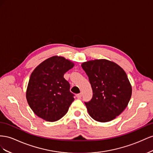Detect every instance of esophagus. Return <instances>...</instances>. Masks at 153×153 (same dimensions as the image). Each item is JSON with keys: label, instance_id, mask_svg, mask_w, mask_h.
Here are the masks:
<instances>
[{"label": "esophagus", "instance_id": "obj_1", "mask_svg": "<svg viewBox=\"0 0 153 153\" xmlns=\"http://www.w3.org/2000/svg\"><path fill=\"white\" fill-rule=\"evenodd\" d=\"M76 97H77V99H81V97H82V94H81V93H80V94H77L76 95Z\"/></svg>", "mask_w": 153, "mask_h": 153}]
</instances>
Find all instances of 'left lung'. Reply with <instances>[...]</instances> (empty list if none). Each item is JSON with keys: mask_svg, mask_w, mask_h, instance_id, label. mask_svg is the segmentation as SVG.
Here are the masks:
<instances>
[{"mask_svg": "<svg viewBox=\"0 0 153 153\" xmlns=\"http://www.w3.org/2000/svg\"><path fill=\"white\" fill-rule=\"evenodd\" d=\"M81 67L93 91L91 101L85 102L90 116L101 123L115 119L127 107L131 97L127 74L119 65L105 59L88 61Z\"/></svg>", "mask_w": 153, "mask_h": 153, "instance_id": "left-lung-1", "label": "left lung"}]
</instances>
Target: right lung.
<instances>
[{"label":"right lung","instance_id":"right-lung-1","mask_svg":"<svg viewBox=\"0 0 153 153\" xmlns=\"http://www.w3.org/2000/svg\"><path fill=\"white\" fill-rule=\"evenodd\" d=\"M74 66L71 61L54 56L34 68L29 80L26 99L38 117L55 122L67 113L74 95L70 91V84L63 76Z\"/></svg>","mask_w":153,"mask_h":153}]
</instances>
